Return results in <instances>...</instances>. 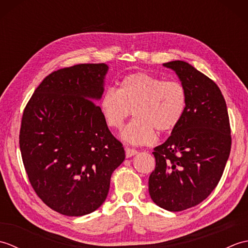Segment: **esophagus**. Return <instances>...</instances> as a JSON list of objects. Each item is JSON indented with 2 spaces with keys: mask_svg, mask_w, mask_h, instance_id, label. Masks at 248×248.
I'll return each mask as SVG.
<instances>
[{
  "mask_svg": "<svg viewBox=\"0 0 248 248\" xmlns=\"http://www.w3.org/2000/svg\"><path fill=\"white\" fill-rule=\"evenodd\" d=\"M135 155H138V150L135 149H131V148H125V156L131 157Z\"/></svg>",
  "mask_w": 248,
  "mask_h": 248,
  "instance_id": "1",
  "label": "esophagus"
}]
</instances>
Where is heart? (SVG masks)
I'll list each match as a JSON object with an SVG mask.
<instances>
[{
  "label": "heart",
  "mask_w": 248,
  "mask_h": 248,
  "mask_svg": "<svg viewBox=\"0 0 248 248\" xmlns=\"http://www.w3.org/2000/svg\"><path fill=\"white\" fill-rule=\"evenodd\" d=\"M186 91L180 82L136 72L125 77L118 89H105L100 110L105 124L119 130L133 109L135 117L120 136L131 145H146L155 141V130L168 132L177 127L186 113Z\"/></svg>",
  "instance_id": "1"
}]
</instances>
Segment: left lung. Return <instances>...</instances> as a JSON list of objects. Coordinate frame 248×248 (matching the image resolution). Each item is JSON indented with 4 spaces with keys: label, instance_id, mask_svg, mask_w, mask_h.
Masks as SVG:
<instances>
[{
    "label": "left lung",
    "instance_id": "8db88e82",
    "mask_svg": "<svg viewBox=\"0 0 248 248\" xmlns=\"http://www.w3.org/2000/svg\"><path fill=\"white\" fill-rule=\"evenodd\" d=\"M186 91V109L165 143L152 152L149 194L171 212L200 203L217 187L230 155L227 105L211 78L182 61L165 62Z\"/></svg>",
    "mask_w": 248,
    "mask_h": 248
}]
</instances>
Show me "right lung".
<instances>
[{"label":"right lung","mask_w":248,"mask_h":248,"mask_svg":"<svg viewBox=\"0 0 248 248\" xmlns=\"http://www.w3.org/2000/svg\"><path fill=\"white\" fill-rule=\"evenodd\" d=\"M108 70L81 64L52 72L23 112L19 143L29 180L48 207L67 217L96 211L125 156L94 103Z\"/></svg>","instance_id":"add662e5"}]
</instances>
